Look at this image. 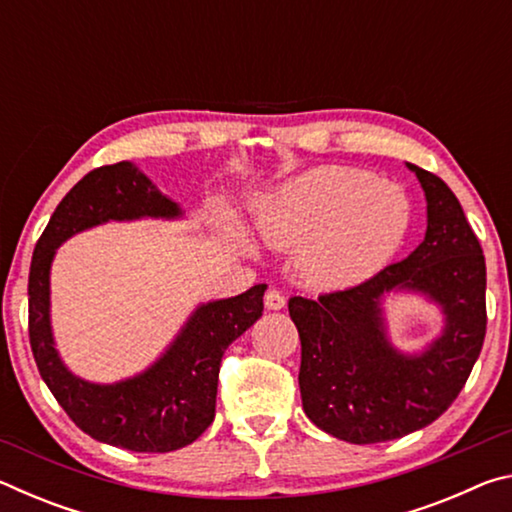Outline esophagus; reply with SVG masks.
Returning a JSON list of instances; mask_svg holds the SVG:
<instances>
[{
	"instance_id": "esophagus-1",
	"label": "esophagus",
	"mask_w": 512,
	"mask_h": 512,
	"mask_svg": "<svg viewBox=\"0 0 512 512\" xmlns=\"http://www.w3.org/2000/svg\"><path fill=\"white\" fill-rule=\"evenodd\" d=\"M264 307L268 311H280L284 307V296L277 289H268L264 296Z\"/></svg>"
}]
</instances>
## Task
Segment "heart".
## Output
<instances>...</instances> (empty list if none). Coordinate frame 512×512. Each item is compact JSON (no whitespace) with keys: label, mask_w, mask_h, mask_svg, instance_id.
Instances as JSON below:
<instances>
[{"label":"heart","mask_w":512,"mask_h":512,"mask_svg":"<svg viewBox=\"0 0 512 512\" xmlns=\"http://www.w3.org/2000/svg\"><path fill=\"white\" fill-rule=\"evenodd\" d=\"M413 207L404 189L370 171L325 164L298 173L255 207L268 246L296 250V271L318 291L375 277L400 253Z\"/></svg>","instance_id":"obj_1"}]
</instances>
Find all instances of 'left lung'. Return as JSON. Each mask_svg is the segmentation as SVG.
Returning <instances> with one entry per match:
<instances>
[{
    "mask_svg": "<svg viewBox=\"0 0 512 512\" xmlns=\"http://www.w3.org/2000/svg\"><path fill=\"white\" fill-rule=\"evenodd\" d=\"M427 201V232L402 262L357 287L289 298L298 327L302 409L318 429L354 445L424 429L461 393L485 336V257L452 189L406 162ZM397 295L439 309L441 332L420 351L397 349L385 305Z\"/></svg>",
    "mask_w": 512,
    "mask_h": 512,
    "instance_id": "left-lung-1",
    "label": "left lung"
}]
</instances>
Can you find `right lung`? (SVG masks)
Listing matches in <instances>:
<instances>
[{"label":"right lung","mask_w":512,"mask_h":512,"mask_svg":"<svg viewBox=\"0 0 512 512\" xmlns=\"http://www.w3.org/2000/svg\"><path fill=\"white\" fill-rule=\"evenodd\" d=\"M180 221L185 210L164 196L135 162L90 171L51 214L33 250L29 336L38 370L65 413L88 436L131 452H173L210 427L219 366L228 345L262 316L266 284L232 298L198 302L171 343L144 370L101 384L69 370L51 327V264L79 232L117 221Z\"/></svg>","instance_id":"obj_1"}]
</instances>
